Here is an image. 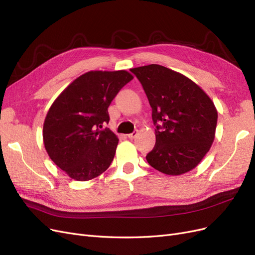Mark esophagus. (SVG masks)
Listing matches in <instances>:
<instances>
[{
	"label": "esophagus",
	"mask_w": 255,
	"mask_h": 255,
	"mask_svg": "<svg viewBox=\"0 0 255 255\" xmlns=\"http://www.w3.org/2000/svg\"><path fill=\"white\" fill-rule=\"evenodd\" d=\"M137 135H138V132H137V130H135V132L128 134V137L129 138V139H134V138H135Z\"/></svg>",
	"instance_id": "34e87169"
}]
</instances>
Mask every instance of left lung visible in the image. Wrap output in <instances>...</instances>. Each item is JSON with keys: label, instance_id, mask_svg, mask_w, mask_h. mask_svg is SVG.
<instances>
[{"label": "left lung", "instance_id": "1", "mask_svg": "<svg viewBox=\"0 0 255 255\" xmlns=\"http://www.w3.org/2000/svg\"><path fill=\"white\" fill-rule=\"evenodd\" d=\"M152 107L156 142L146 154L150 166L168 175L196 168L215 139L218 114L201 87L160 65L130 69Z\"/></svg>", "mask_w": 255, "mask_h": 255}]
</instances>
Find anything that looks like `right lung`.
<instances>
[{
  "instance_id": "add662e5",
  "label": "right lung",
  "mask_w": 255,
  "mask_h": 255,
  "mask_svg": "<svg viewBox=\"0 0 255 255\" xmlns=\"http://www.w3.org/2000/svg\"><path fill=\"white\" fill-rule=\"evenodd\" d=\"M133 80L126 70L89 71L75 79L51 105L43 123L50 158L76 181L102 174L114 159L118 137L101 128L109 123L110 104Z\"/></svg>"
}]
</instances>
